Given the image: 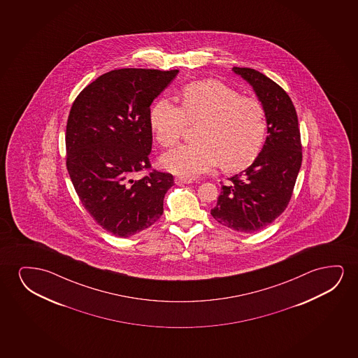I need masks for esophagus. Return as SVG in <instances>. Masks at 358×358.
<instances>
[{
  "mask_svg": "<svg viewBox=\"0 0 358 358\" xmlns=\"http://www.w3.org/2000/svg\"><path fill=\"white\" fill-rule=\"evenodd\" d=\"M176 185H189L192 183V178H187V177H176L175 178Z\"/></svg>",
  "mask_w": 358,
  "mask_h": 358,
  "instance_id": "1",
  "label": "esophagus"
}]
</instances>
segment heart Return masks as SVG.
I'll return each mask as SVG.
<instances>
[{
  "instance_id": "obj_1",
  "label": "heart",
  "mask_w": 358,
  "mask_h": 358,
  "mask_svg": "<svg viewBox=\"0 0 358 358\" xmlns=\"http://www.w3.org/2000/svg\"><path fill=\"white\" fill-rule=\"evenodd\" d=\"M150 126L157 143L171 148L188 124H196L198 142L182 145L162 157L167 170L196 176L216 166L240 171L255 162L266 134L265 110L259 100L241 96L217 80H201L182 89L180 108L160 99L150 110Z\"/></svg>"
}]
</instances>
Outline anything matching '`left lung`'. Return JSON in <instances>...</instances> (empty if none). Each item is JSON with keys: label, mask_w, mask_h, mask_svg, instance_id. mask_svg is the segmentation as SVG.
Masks as SVG:
<instances>
[{"label": "left lung", "mask_w": 358, "mask_h": 358, "mask_svg": "<svg viewBox=\"0 0 358 358\" xmlns=\"http://www.w3.org/2000/svg\"><path fill=\"white\" fill-rule=\"evenodd\" d=\"M232 71L255 89L269 134L253 164L222 185L210 214L221 225L250 234L271 224L289 206L302 164V144L296 108L284 89L255 69Z\"/></svg>", "instance_id": "left-lung-1"}]
</instances>
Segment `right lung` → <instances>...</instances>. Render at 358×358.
Listing matches in <instances>:
<instances>
[{
    "label": "right lung",
    "instance_id": "right-lung-1",
    "mask_svg": "<svg viewBox=\"0 0 358 358\" xmlns=\"http://www.w3.org/2000/svg\"><path fill=\"white\" fill-rule=\"evenodd\" d=\"M178 69H121L79 93L66 128V165L85 210L117 237L154 225L173 186L169 172L150 170V105ZM150 172L137 180L139 171Z\"/></svg>",
    "mask_w": 358,
    "mask_h": 358
}]
</instances>
